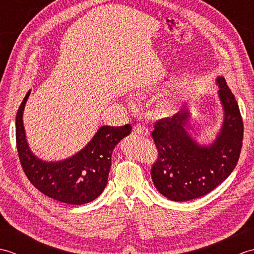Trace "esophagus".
I'll return each instance as SVG.
<instances>
[{
    "label": "esophagus",
    "instance_id": "34e87169",
    "mask_svg": "<svg viewBox=\"0 0 254 254\" xmlns=\"http://www.w3.org/2000/svg\"><path fill=\"white\" fill-rule=\"evenodd\" d=\"M133 131L135 134H139V135H149V131L146 127L141 126V124H136L133 127Z\"/></svg>",
    "mask_w": 254,
    "mask_h": 254
}]
</instances>
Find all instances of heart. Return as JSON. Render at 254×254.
Here are the masks:
<instances>
[{"label": "heart", "instance_id": "obj_1", "mask_svg": "<svg viewBox=\"0 0 254 254\" xmlns=\"http://www.w3.org/2000/svg\"><path fill=\"white\" fill-rule=\"evenodd\" d=\"M175 106H176V101H175V100H172V99H167V100H165V101H164V107L166 108L167 110H171V109H174Z\"/></svg>", "mask_w": 254, "mask_h": 254}]
</instances>
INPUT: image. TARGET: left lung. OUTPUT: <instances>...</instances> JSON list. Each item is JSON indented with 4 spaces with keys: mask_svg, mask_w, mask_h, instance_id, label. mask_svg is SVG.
I'll return each instance as SVG.
<instances>
[{
    "mask_svg": "<svg viewBox=\"0 0 254 254\" xmlns=\"http://www.w3.org/2000/svg\"><path fill=\"white\" fill-rule=\"evenodd\" d=\"M216 85L224 118L212 143L201 145L188 131L191 119L188 108L155 124L152 136L158 159L150 175L159 193L171 201L187 202L209 193L238 163L244 138L240 110L223 76L216 78Z\"/></svg>",
    "mask_w": 254,
    "mask_h": 254,
    "instance_id": "obj_1",
    "label": "left lung"
}]
</instances>
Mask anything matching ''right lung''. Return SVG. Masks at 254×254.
<instances>
[{
  "label": "right lung",
  "mask_w": 254,
  "mask_h": 254,
  "mask_svg": "<svg viewBox=\"0 0 254 254\" xmlns=\"http://www.w3.org/2000/svg\"><path fill=\"white\" fill-rule=\"evenodd\" d=\"M29 90L16 115V144L19 160L29 181L38 190L62 203L80 205L98 197L105 190L115 147L132 127H100L86 146L65 159L47 161L31 152L24 127V109Z\"/></svg>",
  "instance_id": "obj_1"
}]
</instances>
